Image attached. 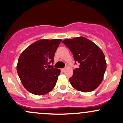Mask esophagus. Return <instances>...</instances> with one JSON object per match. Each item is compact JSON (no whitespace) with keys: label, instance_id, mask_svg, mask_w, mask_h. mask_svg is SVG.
Segmentation results:
<instances>
[{"label":"esophagus","instance_id":"obj_1","mask_svg":"<svg viewBox=\"0 0 123 123\" xmlns=\"http://www.w3.org/2000/svg\"><path fill=\"white\" fill-rule=\"evenodd\" d=\"M65 69H66V68H62L61 69V70L62 72H64V71H65Z\"/></svg>","mask_w":123,"mask_h":123}]
</instances>
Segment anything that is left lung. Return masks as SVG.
<instances>
[{
    "label": "left lung",
    "instance_id": "1",
    "mask_svg": "<svg viewBox=\"0 0 123 123\" xmlns=\"http://www.w3.org/2000/svg\"><path fill=\"white\" fill-rule=\"evenodd\" d=\"M62 43L73 54L75 64L76 62L80 64L69 79L72 86L83 92L96 89L101 83L106 68L105 57L101 49L83 37L65 39Z\"/></svg>",
    "mask_w": 123,
    "mask_h": 123
}]
</instances>
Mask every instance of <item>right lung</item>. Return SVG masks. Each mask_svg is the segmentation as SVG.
Listing matches in <instances>:
<instances>
[{
    "label": "right lung",
    "instance_id": "add662e5",
    "mask_svg": "<svg viewBox=\"0 0 123 123\" xmlns=\"http://www.w3.org/2000/svg\"><path fill=\"white\" fill-rule=\"evenodd\" d=\"M61 39L39 40L25 49L18 59L17 69L22 84L31 93L43 95L51 91L60 74L59 69L50 68Z\"/></svg>",
    "mask_w": 123,
    "mask_h": 123
}]
</instances>
